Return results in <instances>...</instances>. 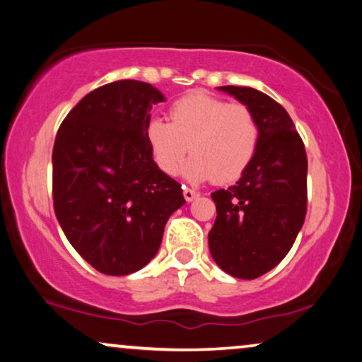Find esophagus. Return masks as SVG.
Listing matches in <instances>:
<instances>
[{
    "label": "esophagus",
    "instance_id": "1",
    "mask_svg": "<svg viewBox=\"0 0 362 362\" xmlns=\"http://www.w3.org/2000/svg\"><path fill=\"white\" fill-rule=\"evenodd\" d=\"M197 197H199V192H195L194 189H189V187H184V199L187 202H194Z\"/></svg>",
    "mask_w": 362,
    "mask_h": 362
}]
</instances>
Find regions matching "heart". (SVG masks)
I'll use <instances>...</instances> for the list:
<instances>
[{"label": "heart", "mask_w": 362, "mask_h": 362, "mask_svg": "<svg viewBox=\"0 0 362 362\" xmlns=\"http://www.w3.org/2000/svg\"><path fill=\"white\" fill-rule=\"evenodd\" d=\"M170 120L153 117L146 125L153 160L167 175H175L192 152L187 178L228 184L247 170L257 152L258 122L243 104L192 93L172 104Z\"/></svg>", "instance_id": "heart-1"}]
</instances>
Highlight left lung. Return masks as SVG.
Returning <instances> with one entry per match:
<instances>
[{
  "label": "left lung",
  "mask_w": 362,
  "mask_h": 362,
  "mask_svg": "<svg viewBox=\"0 0 362 362\" xmlns=\"http://www.w3.org/2000/svg\"><path fill=\"white\" fill-rule=\"evenodd\" d=\"M216 89L252 110L259 139L237 184L211 194L216 220L209 233V248L225 273L255 279L286 257L305 223V144L285 107L269 95L238 86Z\"/></svg>",
  "instance_id": "obj_1"
}]
</instances>
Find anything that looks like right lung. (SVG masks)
I'll return each mask as SVG.
<instances>
[{
	"mask_svg": "<svg viewBox=\"0 0 362 362\" xmlns=\"http://www.w3.org/2000/svg\"><path fill=\"white\" fill-rule=\"evenodd\" d=\"M165 98L142 81H115L84 95L52 148V200L66 238L98 272L125 276L160 248L185 204L182 185L153 162L146 139L152 105Z\"/></svg>",
	"mask_w": 362,
	"mask_h": 362,
	"instance_id": "1",
	"label": "right lung"
}]
</instances>
